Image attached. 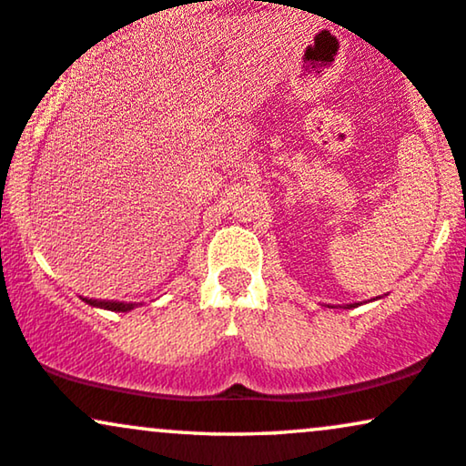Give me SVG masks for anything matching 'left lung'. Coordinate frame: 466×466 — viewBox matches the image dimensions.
<instances>
[{"mask_svg":"<svg viewBox=\"0 0 466 466\" xmlns=\"http://www.w3.org/2000/svg\"><path fill=\"white\" fill-rule=\"evenodd\" d=\"M349 308H353V305H349Z\"/></svg>","mask_w":466,"mask_h":466,"instance_id":"obj_1","label":"left lung"}]
</instances>
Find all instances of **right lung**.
<instances>
[{"mask_svg": "<svg viewBox=\"0 0 466 466\" xmlns=\"http://www.w3.org/2000/svg\"><path fill=\"white\" fill-rule=\"evenodd\" d=\"M86 303L93 308H104L111 311H130L135 308V303H119V300H97V299H86Z\"/></svg>", "mask_w": 466, "mask_h": 466, "instance_id": "add662e5", "label": "right lung"}]
</instances>
